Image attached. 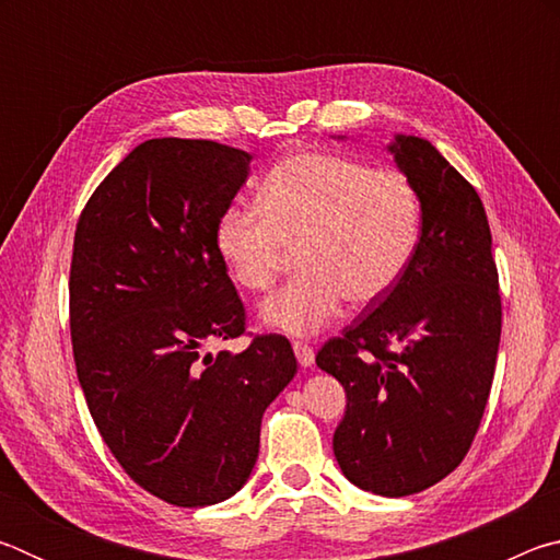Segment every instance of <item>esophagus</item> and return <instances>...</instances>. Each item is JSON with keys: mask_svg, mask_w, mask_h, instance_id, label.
Here are the masks:
<instances>
[{"mask_svg": "<svg viewBox=\"0 0 560 560\" xmlns=\"http://www.w3.org/2000/svg\"><path fill=\"white\" fill-rule=\"evenodd\" d=\"M293 353H296V360L303 365V368H311L314 365V348H311L308 343H303V340H293Z\"/></svg>", "mask_w": 560, "mask_h": 560, "instance_id": "esophagus-1", "label": "esophagus"}]
</instances>
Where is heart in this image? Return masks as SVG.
I'll return each instance as SVG.
<instances>
[{
    "mask_svg": "<svg viewBox=\"0 0 560 560\" xmlns=\"http://www.w3.org/2000/svg\"><path fill=\"white\" fill-rule=\"evenodd\" d=\"M422 234V197L395 167L334 153H296L261 179L257 207H230L214 249L236 287L267 291L296 249L299 273L261 303V324L314 336L353 306L381 301L410 267Z\"/></svg>",
    "mask_w": 560,
    "mask_h": 560,
    "instance_id": "1",
    "label": "heart"
}]
</instances>
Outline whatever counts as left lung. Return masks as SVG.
<instances>
[{
  "instance_id": "8db88e82",
  "label": "left lung",
  "mask_w": 560,
  "mask_h": 560,
  "mask_svg": "<svg viewBox=\"0 0 560 560\" xmlns=\"http://www.w3.org/2000/svg\"><path fill=\"white\" fill-rule=\"evenodd\" d=\"M390 153L422 197L420 244L316 365L346 390L334 454L348 481L410 497L467 457L494 381L501 296L477 189L428 140L397 136Z\"/></svg>"
}]
</instances>
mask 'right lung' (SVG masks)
<instances>
[{
  "label": "right lung",
  "mask_w": 560,
  "mask_h": 560,
  "mask_svg": "<svg viewBox=\"0 0 560 560\" xmlns=\"http://www.w3.org/2000/svg\"><path fill=\"white\" fill-rule=\"evenodd\" d=\"M252 155L214 140L140 143L75 224L69 316L93 422L128 477L173 506H210L249 479L261 415L296 375L279 334L242 353L244 303L214 249V224Z\"/></svg>",
  "instance_id": "obj_1"
}]
</instances>
